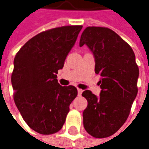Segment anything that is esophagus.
Masks as SVG:
<instances>
[{"label":"esophagus","mask_w":149,"mask_h":149,"mask_svg":"<svg viewBox=\"0 0 149 149\" xmlns=\"http://www.w3.org/2000/svg\"><path fill=\"white\" fill-rule=\"evenodd\" d=\"M82 93H83V90L80 89V88H78V94H79V95H81Z\"/></svg>","instance_id":"1"}]
</instances>
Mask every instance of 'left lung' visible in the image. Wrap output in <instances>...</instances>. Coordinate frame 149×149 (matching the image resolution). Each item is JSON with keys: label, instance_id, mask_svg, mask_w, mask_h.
Listing matches in <instances>:
<instances>
[{"label": "left lung", "instance_id": "8db88e82", "mask_svg": "<svg viewBox=\"0 0 149 149\" xmlns=\"http://www.w3.org/2000/svg\"><path fill=\"white\" fill-rule=\"evenodd\" d=\"M84 45L94 56L102 89L98 97L89 90L82 93L88 101L84 126L93 137H109L125 122L137 96L139 71L135 55L127 42L107 28L87 27L79 41V47Z\"/></svg>", "mask_w": 149, "mask_h": 149}]
</instances>
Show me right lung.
<instances>
[{
	"mask_svg": "<svg viewBox=\"0 0 149 149\" xmlns=\"http://www.w3.org/2000/svg\"><path fill=\"white\" fill-rule=\"evenodd\" d=\"M82 27L63 26L40 33L15 57L11 75L14 100L24 121L36 132H58L76 97V88L60 85L56 74L64 66Z\"/></svg>",
	"mask_w": 149,
	"mask_h": 149,
	"instance_id": "obj_1",
	"label": "right lung"
}]
</instances>
